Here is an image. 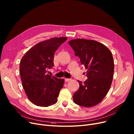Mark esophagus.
I'll return each instance as SVG.
<instances>
[{
	"mask_svg": "<svg viewBox=\"0 0 134 134\" xmlns=\"http://www.w3.org/2000/svg\"><path fill=\"white\" fill-rule=\"evenodd\" d=\"M70 80H71L70 79H65V82H69Z\"/></svg>",
	"mask_w": 134,
	"mask_h": 134,
	"instance_id": "esophagus-1",
	"label": "esophagus"
}]
</instances>
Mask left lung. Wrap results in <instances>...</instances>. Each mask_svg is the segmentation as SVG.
<instances>
[{"label": "left lung", "mask_w": 134, "mask_h": 134, "mask_svg": "<svg viewBox=\"0 0 134 134\" xmlns=\"http://www.w3.org/2000/svg\"><path fill=\"white\" fill-rule=\"evenodd\" d=\"M87 70L88 79L80 84L73 96L74 102L90 107L100 103L110 89L113 77L114 64L112 54L104 44L94 41L75 39L68 42Z\"/></svg>", "instance_id": "obj_1"}]
</instances>
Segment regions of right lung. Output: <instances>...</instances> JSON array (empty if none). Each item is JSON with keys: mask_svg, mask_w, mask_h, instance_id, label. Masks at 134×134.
Instances as JSON below:
<instances>
[{"mask_svg": "<svg viewBox=\"0 0 134 134\" xmlns=\"http://www.w3.org/2000/svg\"><path fill=\"white\" fill-rule=\"evenodd\" d=\"M67 37H54L41 42L29 49L21 59L20 73L23 88L35 105L48 107L55 104L64 79L47 74L54 66L55 52Z\"/></svg>", "mask_w": 134, "mask_h": 134, "instance_id": "obj_1", "label": "right lung"}]
</instances>
